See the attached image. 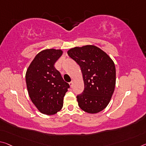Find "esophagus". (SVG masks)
I'll return each mask as SVG.
<instances>
[{
  "label": "esophagus",
  "mask_w": 146,
  "mask_h": 146,
  "mask_svg": "<svg viewBox=\"0 0 146 146\" xmlns=\"http://www.w3.org/2000/svg\"><path fill=\"white\" fill-rule=\"evenodd\" d=\"M69 86H70V87H72L73 86V80H72V81L69 82Z\"/></svg>",
  "instance_id": "esophagus-1"
}]
</instances>
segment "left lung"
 <instances>
[{
    "label": "left lung",
    "instance_id": "1",
    "mask_svg": "<svg viewBox=\"0 0 146 146\" xmlns=\"http://www.w3.org/2000/svg\"><path fill=\"white\" fill-rule=\"evenodd\" d=\"M69 56L81 69L84 90L77 96L84 112L96 114L107 106L115 86V68L112 58L100 48L87 45L68 50Z\"/></svg>",
    "mask_w": 146,
    "mask_h": 146
}]
</instances>
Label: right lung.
Returning <instances> with one entry per match:
<instances>
[{
	"instance_id": "obj_1",
	"label": "right lung",
	"mask_w": 146,
	"mask_h": 146,
	"mask_svg": "<svg viewBox=\"0 0 146 146\" xmlns=\"http://www.w3.org/2000/svg\"><path fill=\"white\" fill-rule=\"evenodd\" d=\"M63 51L48 48L34 57L28 68L25 78L28 93L32 102L41 113L56 114L63 106L64 97L69 88L54 64Z\"/></svg>"
}]
</instances>
